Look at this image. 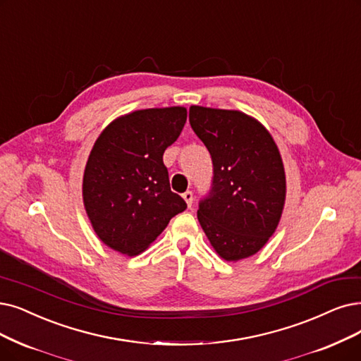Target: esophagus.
<instances>
[{
  "label": "esophagus",
  "mask_w": 361,
  "mask_h": 361,
  "mask_svg": "<svg viewBox=\"0 0 361 361\" xmlns=\"http://www.w3.org/2000/svg\"><path fill=\"white\" fill-rule=\"evenodd\" d=\"M182 197H183V200L186 201V204H188V207L191 209V206H192V201H194L192 192H191V191H186V192H183V194H182Z\"/></svg>",
  "instance_id": "34e87169"
}]
</instances>
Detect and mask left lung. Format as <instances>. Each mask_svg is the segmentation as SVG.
I'll return each mask as SVG.
<instances>
[{"label":"left lung","instance_id":"obj_1","mask_svg":"<svg viewBox=\"0 0 361 361\" xmlns=\"http://www.w3.org/2000/svg\"><path fill=\"white\" fill-rule=\"evenodd\" d=\"M190 124L213 163L198 222L225 261L261 250L276 231L286 200L281 155L267 128L240 111L190 108Z\"/></svg>","mask_w":361,"mask_h":361}]
</instances>
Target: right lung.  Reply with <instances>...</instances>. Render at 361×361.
I'll list each match as a JSON object with an SVG mask.
<instances>
[{
    "instance_id": "add662e5",
    "label": "right lung",
    "mask_w": 361,
    "mask_h": 361,
    "mask_svg": "<svg viewBox=\"0 0 361 361\" xmlns=\"http://www.w3.org/2000/svg\"><path fill=\"white\" fill-rule=\"evenodd\" d=\"M186 123L182 106L135 111L100 133L85 164L82 200L97 237L127 256L145 250L186 209L171 192L164 151Z\"/></svg>"
}]
</instances>
